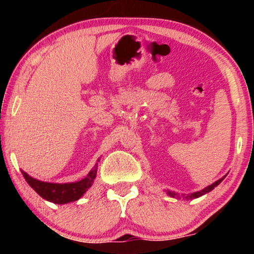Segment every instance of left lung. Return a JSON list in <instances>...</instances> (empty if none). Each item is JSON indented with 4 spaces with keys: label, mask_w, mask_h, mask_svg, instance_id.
I'll list each match as a JSON object with an SVG mask.
<instances>
[{
    "label": "left lung",
    "mask_w": 254,
    "mask_h": 254,
    "mask_svg": "<svg viewBox=\"0 0 254 254\" xmlns=\"http://www.w3.org/2000/svg\"><path fill=\"white\" fill-rule=\"evenodd\" d=\"M225 178V176L223 177V178H221V179H218L217 182H215L214 184H211V185H209V186H207L206 189H203V190H199V192H194V193H192V194H187V195H185V194H184V197H185V199H187V200H190V199H196V197H199V196H202L203 194H206V193H209L210 190H213L215 187H216L218 184H220L222 180H223ZM168 194L170 196H172V197H175V196H178V194L177 193H175V192H170V190H168Z\"/></svg>",
    "instance_id": "8db88e82"
}]
</instances>
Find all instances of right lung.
I'll return each instance as SVG.
<instances>
[{"label":"right lung","mask_w":254,"mask_h":254,"mask_svg":"<svg viewBox=\"0 0 254 254\" xmlns=\"http://www.w3.org/2000/svg\"><path fill=\"white\" fill-rule=\"evenodd\" d=\"M22 173L27 184H29V185L43 197V199L51 201V202L53 203L64 204L68 202H72V201H77L79 197H82L83 194L88 190V189L91 187L97 175V165L89 172V175L86 176L84 179L75 183H45L32 178V177H30L26 172H24L23 170Z\"/></svg>","instance_id":"right-lung-1"}]
</instances>
